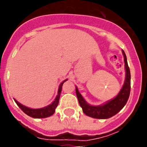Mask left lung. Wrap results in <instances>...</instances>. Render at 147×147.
I'll return each instance as SVG.
<instances>
[{"label": "left lung", "mask_w": 147, "mask_h": 147, "mask_svg": "<svg viewBox=\"0 0 147 147\" xmlns=\"http://www.w3.org/2000/svg\"><path fill=\"white\" fill-rule=\"evenodd\" d=\"M122 53L125 63L126 80L122 89L115 98L102 106H91L85 102L76 87V94L79 104L82 107L83 112L87 116L95 119H108L117 114L127 102L131 90V75L124 50H122Z\"/></svg>", "instance_id": "8db88e82"}]
</instances>
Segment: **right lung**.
Wrapping results in <instances>:
<instances>
[{"mask_svg":"<svg viewBox=\"0 0 147 147\" xmlns=\"http://www.w3.org/2000/svg\"><path fill=\"white\" fill-rule=\"evenodd\" d=\"M66 80H65V81H63V82L60 84V87H59L58 93H57V97H56L55 101L53 102L51 105H50L47 107H45L44 108H41V109H30V108L26 107L22 105L21 104L19 103V102L16 101V100H14L15 102H16V103L18 105V106L22 109V111H23L24 113H26V115H28V116L33 118L48 117L53 115V114L55 113V108L57 107V105H58L59 100H60V96L62 91V87H63V83H64Z\"/></svg>","mask_w":147,"mask_h":147,"instance_id":"obj_1","label":"right lung"}]
</instances>
